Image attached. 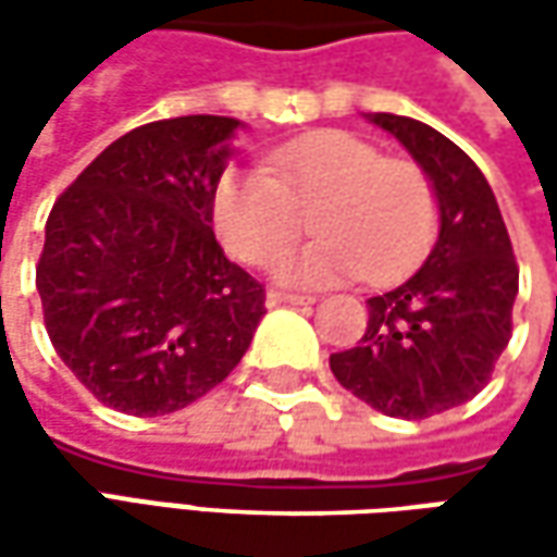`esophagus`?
Masks as SVG:
<instances>
[{"instance_id":"34e87169","label":"esophagus","mask_w":557,"mask_h":557,"mask_svg":"<svg viewBox=\"0 0 557 557\" xmlns=\"http://www.w3.org/2000/svg\"><path fill=\"white\" fill-rule=\"evenodd\" d=\"M267 300H269V307H278V304H290V307H307V304H312L315 297H310V294H288V290H269Z\"/></svg>"}]
</instances>
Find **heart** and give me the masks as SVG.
Returning <instances> with one entry per match:
<instances>
[{
    "instance_id": "obj_1",
    "label": "heart",
    "mask_w": 557,
    "mask_h": 557,
    "mask_svg": "<svg viewBox=\"0 0 557 557\" xmlns=\"http://www.w3.org/2000/svg\"><path fill=\"white\" fill-rule=\"evenodd\" d=\"M315 242L275 257L272 275L315 288L362 275L394 282L421 260L437 232V195L428 173L387 161L354 133H315L269 154L267 170H228L213 191V225L225 250L267 263L300 232L312 210Z\"/></svg>"
}]
</instances>
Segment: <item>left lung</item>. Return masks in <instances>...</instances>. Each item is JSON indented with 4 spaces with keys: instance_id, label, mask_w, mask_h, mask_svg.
<instances>
[{
    "instance_id": "8db88e82",
    "label": "left lung",
    "mask_w": 557,
    "mask_h": 557,
    "mask_svg": "<svg viewBox=\"0 0 557 557\" xmlns=\"http://www.w3.org/2000/svg\"><path fill=\"white\" fill-rule=\"evenodd\" d=\"M428 173L437 242L403 285L369 297L356 347L332 354L334 377L391 418H431L478 396L511 337L518 263L478 163L434 126L369 114Z\"/></svg>"
}]
</instances>
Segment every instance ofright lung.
Segmentation results:
<instances>
[{"mask_svg":"<svg viewBox=\"0 0 557 557\" xmlns=\"http://www.w3.org/2000/svg\"><path fill=\"white\" fill-rule=\"evenodd\" d=\"M245 123L154 120L111 141L54 201L36 267L46 332L104 406L166 416L242 362L267 294L213 235V191Z\"/></svg>","mask_w":557,"mask_h":557,"instance_id":"1","label":"right lung"}]
</instances>
